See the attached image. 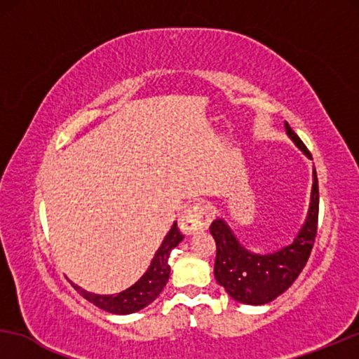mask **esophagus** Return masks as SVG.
<instances>
[{
	"label": "esophagus",
	"mask_w": 359,
	"mask_h": 359,
	"mask_svg": "<svg viewBox=\"0 0 359 359\" xmlns=\"http://www.w3.org/2000/svg\"><path fill=\"white\" fill-rule=\"evenodd\" d=\"M210 222V209L204 203H194L183 210L180 217V229L184 233H194L196 230H203Z\"/></svg>",
	"instance_id": "esophagus-1"
}]
</instances>
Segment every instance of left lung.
<instances>
[{"label":"left lung","mask_w":359,"mask_h":359,"mask_svg":"<svg viewBox=\"0 0 359 359\" xmlns=\"http://www.w3.org/2000/svg\"><path fill=\"white\" fill-rule=\"evenodd\" d=\"M286 134L307 158L312 160L307 147L302 144L296 132L284 122ZM311 204L306 222L299 229L292 243L284 245L271 253H255L245 248L235 237L233 230L224 219L217 217L210 224V233L217 245L214 263V276L233 301L263 306L281 296L296 281L302 268L311 257L317 235L318 220V181L316 168L312 171Z\"/></svg>","instance_id":"left-lung-1"}]
</instances>
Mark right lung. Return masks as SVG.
Returning a JSON list of instances; mask_svg holds the SVG:
<instances>
[{
	"instance_id": "1",
	"label": "right lung",
	"mask_w": 359,
	"mask_h": 359,
	"mask_svg": "<svg viewBox=\"0 0 359 359\" xmlns=\"http://www.w3.org/2000/svg\"><path fill=\"white\" fill-rule=\"evenodd\" d=\"M183 233L180 232L178 224H173L170 232L161 242L160 248L156 250L154 259L150 262V266L147 271L142 274V278L130 287L124 289L119 294H95L88 292L85 289L72 283V286L81 294L86 301L95 304L96 307L102 309V311L117 313V316H127V313H134L140 309H144L155 301L163 291L170 278V264L168 258L171 250L183 240Z\"/></svg>"
}]
</instances>
